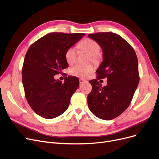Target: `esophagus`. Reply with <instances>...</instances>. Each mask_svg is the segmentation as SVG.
<instances>
[{
    "mask_svg": "<svg viewBox=\"0 0 159 159\" xmlns=\"http://www.w3.org/2000/svg\"><path fill=\"white\" fill-rule=\"evenodd\" d=\"M87 82L88 81L84 80V79H79V83H80V84H83V83H86V82Z\"/></svg>",
    "mask_w": 159,
    "mask_h": 159,
    "instance_id": "esophagus-1",
    "label": "esophagus"
}]
</instances>
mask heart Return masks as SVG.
Listing matches in <instances>:
<instances>
[{
	"mask_svg": "<svg viewBox=\"0 0 159 159\" xmlns=\"http://www.w3.org/2000/svg\"><path fill=\"white\" fill-rule=\"evenodd\" d=\"M79 48L81 51H86L89 54V60L97 62L100 58L99 51L101 49L100 45L97 41L91 39H85L82 41L79 45ZM77 52L75 47H71L66 51L65 58L69 65H73L77 59ZM93 65L88 64L86 66L75 65L70 70V73L75 77L85 78L93 71Z\"/></svg>",
	"mask_w": 159,
	"mask_h": 159,
	"instance_id": "b5f03b06",
	"label": "heart"
}]
</instances>
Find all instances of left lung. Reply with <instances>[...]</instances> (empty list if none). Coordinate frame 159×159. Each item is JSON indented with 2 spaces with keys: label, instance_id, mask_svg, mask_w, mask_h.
Listing matches in <instances>:
<instances>
[{
  "label": "left lung",
  "instance_id": "1",
  "mask_svg": "<svg viewBox=\"0 0 159 159\" xmlns=\"http://www.w3.org/2000/svg\"><path fill=\"white\" fill-rule=\"evenodd\" d=\"M88 37L102 50L97 79L89 81L92 89L88 95V107L98 118L110 120L128 108L139 85L137 57L133 48L118 34L99 32L88 34ZM104 78H107V84L102 87L98 80Z\"/></svg>",
  "mask_w": 159,
  "mask_h": 159
}]
</instances>
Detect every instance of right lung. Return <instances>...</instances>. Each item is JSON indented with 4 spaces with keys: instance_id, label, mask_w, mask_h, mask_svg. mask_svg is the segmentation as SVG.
Returning <instances> with one entry per match:
<instances>
[{
    "instance_id": "add662e5",
    "label": "right lung",
    "mask_w": 159,
    "mask_h": 159,
    "mask_svg": "<svg viewBox=\"0 0 159 159\" xmlns=\"http://www.w3.org/2000/svg\"><path fill=\"white\" fill-rule=\"evenodd\" d=\"M85 35L82 33L48 34L34 43L27 51L22 69L26 99L38 115L52 119L67 109L79 80L68 76L64 80L54 76L68 67L65 54Z\"/></svg>"
}]
</instances>
